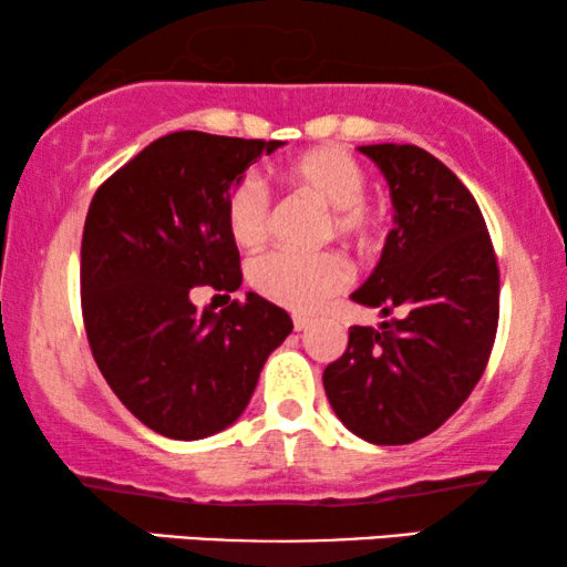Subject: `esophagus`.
Instances as JSON below:
<instances>
[{
    "label": "esophagus",
    "mask_w": 567,
    "mask_h": 567,
    "mask_svg": "<svg viewBox=\"0 0 567 567\" xmlns=\"http://www.w3.org/2000/svg\"><path fill=\"white\" fill-rule=\"evenodd\" d=\"M309 324H312V320H309V317H301V315H297L293 317V330L297 332H301V330H307Z\"/></svg>",
    "instance_id": "34e87169"
}]
</instances>
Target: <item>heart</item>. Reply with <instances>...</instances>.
<instances>
[{"label": "heart", "mask_w": 567, "mask_h": 567, "mask_svg": "<svg viewBox=\"0 0 567 567\" xmlns=\"http://www.w3.org/2000/svg\"><path fill=\"white\" fill-rule=\"evenodd\" d=\"M284 181L330 208L324 231L348 239H363L371 229V212L363 200L367 173L353 154L340 146H317L299 154L281 169ZM270 198L258 177H245L227 198V227L239 247H258L268 237ZM351 266L338 252H270L252 262L255 291L293 312H317L332 293L351 284Z\"/></svg>", "instance_id": "b5f03b06"}]
</instances>
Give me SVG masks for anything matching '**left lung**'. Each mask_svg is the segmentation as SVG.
Listing matches in <instances>:
<instances>
[{"label": "left lung", "instance_id": "left-lung-1", "mask_svg": "<svg viewBox=\"0 0 567 567\" xmlns=\"http://www.w3.org/2000/svg\"><path fill=\"white\" fill-rule=\"evenodd\" d=\"M390 185L394 227L351 293L379 307V328L353 324L322 374L340 423L377 446L429 436L470 398L498 330V262L477 200L421 146H359Z\"/></svg>", "mask_w": 567, "mask_h": 567}]
</instances>
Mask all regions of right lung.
<instances>
[{
	"mask_svg": "<svg viewBox=\"0 0 567 567\" xmlns=\"http://www.w3.org/2000/svg\"><path fill=\"white\" fill-rule=\"evenodd\" d=\"M284 142L175 131L100 185L82 235V312L97 369L159 436L198 441L245 413L291 317L247 291L214 312L193 286L237 291L227 198ZM229 299V297H227Z\"/></svg>",
	"mask_w": 567,
	"mask_h": 567,
	"instance_id": "obj_1",
	"label": "right lung"
}]
</instances>
